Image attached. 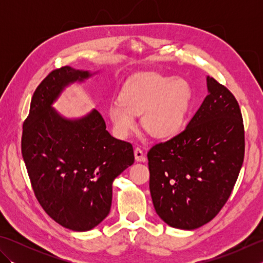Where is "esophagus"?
<instances>
[{
	"label": "esophagus",
	"instance_id": "obj_1",
	"mask_svg": "<svg viewBox=\"0 0 263 263\" xmlns=\"http://www.w3.org/2000/svg\"><path fill=\"white\" fill-rule=\"evenodd\" d=\"M135 157L137 161H146V156H144L143 152L139 147L135 149Z\"/></svg>",
	"mask_w": 263,
	"mask_h": 263
}]
</instances>
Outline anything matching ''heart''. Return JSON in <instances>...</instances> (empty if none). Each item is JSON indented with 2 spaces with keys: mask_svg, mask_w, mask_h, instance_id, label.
<instances>
[{
  "mask_svg": "<svg viewBox=\"0 0 263 263\" xmlns=\"http://www.w3.org/2000/svg\"><path fill=\"white\" fill-rule=\"evenodd\" d=\"M190 100L191 88L185 79L144 72L125 83L107 114L119 138H125L136 127V116L141 115V125L150 136L166 139L180 131Z\"/></svg>",
  "mask_w": 263,
  "mask_h": 263,
  "instance_id": "obj_1",
  "label": "heart"
}]
</instances>
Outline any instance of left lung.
<instances>
[{
	"label": "left lung",
	"mask_w": 263,
	"mask_h": 263,
	"mask_svg": "<svg viewBox=\"0 0 263 263\" xmlns=\"http://www.w3.org/2000/svg\"><path fill=\"white\" fill-rule=\"evenodd\" d=\"M209 95L184 130L148 152L149 189L167 225L195 230L227 202L244 160V125L234 95L206 77Z\"/></svg>",
	"instance_id": "obj_1"
}]
</instances>
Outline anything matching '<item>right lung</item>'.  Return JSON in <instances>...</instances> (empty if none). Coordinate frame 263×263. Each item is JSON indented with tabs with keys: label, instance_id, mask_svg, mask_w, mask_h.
<instances>
[{
	"label": "right lung",
	"instance_id": "1",
	"mask_svg": "<svg viewBox=\"0 0 263 263\" xmlns=\"http://www.w3.org/2000/svg\"><path fill=\"white\" fill-rule=\"evenodd\" d=\"M92 73L63 66L33 92L21 153L38 202L65 228L90 231L109 214L113 181L135 163L132 144L111 137L96 109L66 119L52 105L65 87Z\"/></svg>",
	"mask_w": 263,
	"mask_h": 263
}]
</instances>
